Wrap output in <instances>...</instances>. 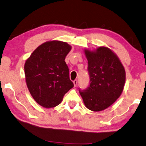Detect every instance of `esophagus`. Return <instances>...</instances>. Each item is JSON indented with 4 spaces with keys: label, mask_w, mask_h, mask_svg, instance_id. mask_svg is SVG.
<instances>
[{
    "label": "esophagus",
    "mask_w": 146,
    "mask_h": 146,
    "mask_svg": "<svg viewBox=\"0 0 146 146\" xmlns=\"http://www.w3.org/2000/svg\"><path fill=\"white\" fill-rule=\"evenodd\" d=\"M73 84H74V87H76V86H77L78 84V80H75L73 81Z\"/></svg>",
    "instance_id": "34e87169"
}]
</instances>
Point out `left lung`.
Instances as JSON below:
<instances>
[{"mask_svg":"<svg viewBox=\"0 0 146 146\" xmlns=\"http://www.w3.org/2000/svg\"><path fill=\"white\" fill-rule=\"evenodd\" d=\"M88 60L90 85L80 91L85 106L93 111L106 109L121 95L126 73L117 55L107 47L84 50Z\"/></svg>","mask_w":146,"mask_h":146,"instance_id":"8db88e82","label":"left lung"}]
</instances>
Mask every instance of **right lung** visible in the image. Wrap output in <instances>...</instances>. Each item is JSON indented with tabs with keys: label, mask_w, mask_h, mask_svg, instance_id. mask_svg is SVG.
I'll return each instance as SVG.
<instances>
[{
	"label": "right lung",
	"mask_w": 146,
	"mask_h": 146,
	"mask_svg": "<svg viewBox=\"0 0 146 146\" xmlns=\"http://www.w3.org/2000/svg\"><path fill=\"white\" fill-rule=\"evenodd\" d=\"M71 49L66 42L48 41L38 47L26 60L24 69L27 86L31 96L41 106H57L74 87L64 61Z\"/></svg>",
	"instance_id": "obj_1"
}]
</instances>
